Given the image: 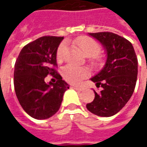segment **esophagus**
Listing matches in <instances>:
<instances>
[{"instance_id": "obj_1", "label": "esophagus", "mask_w": 147, "mask_h": 147, "mask_svg": "<svg viewBox=\"0 0 147 147\" xmlns=\"http://www.w3.org/2000/svg\"><path fill=\"white\" fill-rule=\"evenodd\" d=\"M72 88H74L75 90H78V91H82L83 90V88L82 87H78V86H71Z\"/></svg>"}]
</instances>
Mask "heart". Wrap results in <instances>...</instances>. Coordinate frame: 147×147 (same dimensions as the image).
Here are the masks:
<instances>
[{
	"label": "heart",
	"mask_w": 147,
	"mask_h": 147,
	"mask_svg": "<svg viewBox=\"0 0 147 147\" xmlns=\"http://www.w3.org/2000/svg\"><path fill=\"white\" fill-rule=\"evenodd\" d=\"M74 42L82 50L85 55L92 57L94 60L98 59V57L96 55L100 52V46L92 37L81 36L77 37ZM65 54L66 45L65 42H63L59 44L56 51V59L59 62H61L64 59ZM61 74L65 81L72 84H76L88 76L89 71L85 67H75L74 65H69L62 69Z\"/></svg>",
	"instance_id": "heart-1"
}]
</instances>
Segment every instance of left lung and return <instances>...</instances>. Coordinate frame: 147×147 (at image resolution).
<instances>
[{"mask_svg": "<svg viewBox=\"0 0 147 147\" xmlns=\"http://www.w3.org/2000/svg\"><path fill=\"white\" fill-rule=\"evenodd\" d=\"M105 47L107 60L105 67L91 78L101 91L95 92L87 109L96 115L110 117L127 104L133 95L138 77V58L132 43L110 32L90 33Z\"/></svg>", "mask_w": 147, "mask_h": 147, "instance_id": "8db88e82", "label": "left lung"}]
</instances>
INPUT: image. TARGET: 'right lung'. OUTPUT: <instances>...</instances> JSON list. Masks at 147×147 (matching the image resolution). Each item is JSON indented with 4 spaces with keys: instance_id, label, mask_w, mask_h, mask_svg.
<instances>
[{
    "instance_id": "1",
    "label": "right lung",
    "mask_w": 147,
    "mask_h": 147,
    "mask_svg": "<svg viewBox=\"0 0 147 147\" xmlns=\"http://www.w3.org/2000/svg\"><path fill=\"white\" fill-rule=\"evenodd\" d=\"M64 37L43 36L27 44L14 64V86L18 100L26 113L36 119H46L59 110L69 88L56 70V51ZM47 75L57 82L46 84Z\"/></svg>"
}]
</instances>
